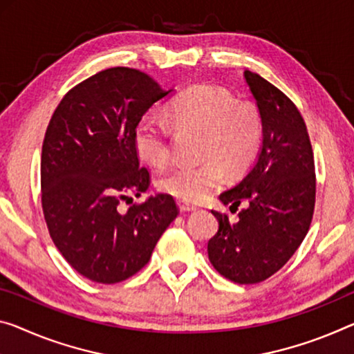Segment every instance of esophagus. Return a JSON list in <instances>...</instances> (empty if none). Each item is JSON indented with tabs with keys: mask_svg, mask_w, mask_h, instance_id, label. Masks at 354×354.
I'll list each match as a JSON object with an SVG mask.
<instances>
[{
	"mask_svg": "<svg viewBox=\"0 0 354 354\" xmlns=\"http://www.w3.org/2000/svg\"><path fill=\"white\" fill-rule=\"evenodd\" d=\"M178 209H180V212L182 214H187V212H194L196 210V207L194 205H192V204H188V203H178Z\"/></svg>",
	"mask_w": 354,
	"mask_h": 354,
	"instance_id": "esophagus-1",
	"label": "esophagus"
}]
</instances>
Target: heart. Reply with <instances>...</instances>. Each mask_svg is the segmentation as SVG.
<instances>
[{
	"instance_id": "b5f03b06",
	"label": "heart",
	"mask_w": 354,
	"mask_h": 354,
	"mask_svg": "<svg viewBox=\"0 0 354 354\" xmlns=\"http://www.w3.org/2000/svg\"><path fill=\"white\" fill-rule=\"evenodd\" d=\"M166 117L178 129L201 131L199 158L194 166H176L158 178V188L182 203L198 204L218 187L225 167L239 172L257 158L264 124L259 109L210 85H196L172 100ZM138 155L149 165L165 166L171 155L169 128L145 117L134 131Z\"/></svg>"
}]
</instances>
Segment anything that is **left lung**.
I'll list each match as a JSON object with an SVG mask.
<instances>
[{
    "label": "left lung",
    "mask_w": 354,
    "mask_h": 354,
    "mask_svg": "<svg viewBox=\"0 0 354 354\" xmlns=\"http://www.w3.org/2000/svg\"><path fill=\"white\" fill-rule=\"evenodd\" d=\"M245 82L263 117V147L254 165L220 194L239 218L212 212L218 232L207 243L209 259L234 283H259L288 263L307 236L315 209V161L306 122L290 97L259 74Z\"/></svg>",
    "instance_id": "left-lung-1"
}]
</instances>
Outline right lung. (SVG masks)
<instances>
[{
	"label": "right lung",
	"instance_id": "1",
	"mask_svg": "<svg viewBox=\"0 0 354 354\" xmlns=\"http://www.w3.org/2000/svg\"><path fill=\"white\" fill-rule=\"evenodd\" d=\"M165 91L133 68H109L71 88L48 122L41 155V201L48 232L63 258L96 283H118L149 263L178 207L150 196L134 131ZM128 204V203H127Z\"/></svg>",
	"mask_w": 354,
	"mask_h": 354
}]
</instances>
